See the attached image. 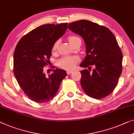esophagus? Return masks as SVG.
<instances>
[{
    "label": "esophagus",
    "mask_w": 134,
    "mask_h": 134,
    "mask_svg": "<svg viewBox=\"0 0 134 134\" xmlns=\"http://www.w3.org/2000/svg\"><path fill=\"white\" fill-rule=\"evenodd\" d=\"M66 72H67V74L69 75V74H71L72 73L73 71H71V70H68V71H66Z\"/></svg>",
    "instance_id": "esophagus-1"
}]
</instances>
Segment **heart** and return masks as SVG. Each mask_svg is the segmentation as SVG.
<instances>
[{
  "instance_id": "heart-1",
  "label": "heart",
  "mask_w": 134,
  "mask_h": 134,
  "mask_svg": "<svg viewBox=\"0 0 134 134\" xmlns=\"http://www.w3.org/2000/svg\"><path fill=\"white\" fill-rule=\"evenodd\" d=\"M68 42L71 45L74 43V42L76 41L77 40L79 39V37L76 36H70L69 37ZM58 46H59V41L55 42L53 44V48H52V51L53 53H55L57 51ZM79 59L77 57L74 56H65V57H62L61 59H59L57 62V64L58 66L62 68L65 69H71L73 68L78 62Z\"/></svg>"
}]
</instances>
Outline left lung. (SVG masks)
<instances>
[{"mask_svg":"<svg viewBox=\"0 0 134 134\" xmlns=\"http://www.w3.org/2000/svg\"><path fill=\"white\" fill-rule=\"evenodd\" d=\"M71 31L84 40L86 55L81 67L94 65L80 71V84L84 92L91 97L100 99L109 96L117 86L122 71L123 54L115 37L109 29L87 20L68 25Z\"/></svg>","mask_w":134,"mask_h":134,"instance_id":"1","label":"left lung"}]
</instances>
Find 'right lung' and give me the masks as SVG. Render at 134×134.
<instances>
[{
	"instance_id": "obj_1",
	"label": "right lung",
	"mask_w": 134,
	"mask_h": 134,
	"mask_svg": "<svg viewBox=\"0 0 134 134\" xmlns=\"http://www.w3.org/2000/svg\"><path fill=\"white\" fill-rule=\"evenodd\" d=\"M67 28V23L42 25L23 37L15 47L14 75L25 94L35 102L41 103L52 99L67 75L60 69H54L48 76L43 71L49 62L53 44L65 33Z\"/></svg>"
}]
</instances>
